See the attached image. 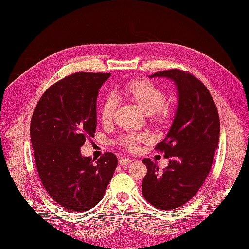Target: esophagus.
<instances>
[{"mask_svg": "<svg viewBox=\"0 0 249 249\" xmlns=\"http://www.w3.org/2000/svg\"><path fill=\"white\" fill-rule=\"evenodd\" d=\"M131 162H132V160H130V159H127V158L119 159V164L120 165H126V164H129V163H131Z\"/></svg>", "mask_w": 249, "mask_h": 249, "instance_id": "1", "label": "esophagus"}]
</instances>
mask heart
<instances>
[{
	"label": "heart",
	"instance_id": "b5f03b06",
	"mask_svg": "<svg viewBox=\"0 0 249 249\" xmlns=\"http://www.w3.org/2000/svg\"><path fill=\"white\" fill-rule=\"evenodd\" d=\"M120 93L126 99L132 101L137 106L150 117L152 122L156 124L165 123L171 117V110L164 106V91L155 84L147 80H135L125 85ZM117 103L114 98L110 97L104 102L101 109V119L104 123L112 120L116 110ZM149 139L146 133L127 134L121 137V145L129 149H134L137 142Z\"/></svg>",
	"mask_w": 249,
	"mask_h": 249
}]
</instances>
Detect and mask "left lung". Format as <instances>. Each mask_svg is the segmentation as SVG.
<instances>
[{"instance_id": "8db88e82", "label": "left lung", "mask_w": 249, "mask_h": 249, "mask_svg": "<svg viewBox=\"0 0 249 249\" xmlns=\"http://www.w3.org/2000/svg\"><path fill=\"white\" fill-rule=\"evenodd\" d=\"M148 77H166L175 83L178 106L165 138L156 145L168 165L160 172L149 159L142 194L152 206L172 210L190 201L202 187L218 147L220 120L214 100L204 84L191 73L169 70Z\"/></svg>"}]
</instances>
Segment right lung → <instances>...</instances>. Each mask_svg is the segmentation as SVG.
Returning a JSON list of instances; mask_svg holds the SVG:
<instances>
[{
	"instance_id": "1",
	"label": "right lung",
	"mask_w": 249,
	"mask_h": 249,
	"mask_svg": "<svg viewBox=\"0 0 249 249\" xmlns=\"http://www.w3.org/2000/svg\"><path fill=\"white\" fill-rule=\"evenodd\" d=\"M111 73L77 72L48 88L30 124L35 164L50 197L69 210L83 212L103 199L118 164L106 152L96 161L81 147L97 128L99 89Z\"/></svg>"
}]
</instances>
